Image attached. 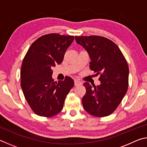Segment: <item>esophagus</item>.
I'll return each mask as SVG.
<instances>
[{
    "instance_id": "1",
    "label": "esophagus",
    "mask_w": 147,
    "mask_h": 147,
    "mask_svg": "<svg viewBox=\"0 0 147 147\" xmlns=\"http://www.w3.org/2000/svg\"><path fill=\"white\" fill-rule=\"evenodd\" d=\"M74 85L76 86L82 85V82L80 80H74Z\"/></svg>"
}]
</instances>
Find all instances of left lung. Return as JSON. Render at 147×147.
Masks as SVG:
<instances>
[{"mask_svg": "<svg viewBox=\"0 0 147 147\" xmlns=\"http://www.w3.org/2000/svg\"><path fill=\"white\" fill-rule=\"evenodd\" d=\"M76 43L85 49L90 57L89 67L100 75L99 86L85 82L86 93L82 98L85 110L102 117L111 115L127 92L129 69L125 58L115 43L98 36H75Z\"/></svg>", "mask_w": 147, "mask_h": 147, "instance_id": "left-lung-1", "label": "left lung"}]
</instances>
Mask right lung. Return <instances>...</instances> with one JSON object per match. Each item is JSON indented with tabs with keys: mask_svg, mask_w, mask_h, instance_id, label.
Masks as SVG:
<instances>
[{
	"mask_svg": "<svg viewBox=\"0 0 147 147\" xmlns=\"http://www.w3.org/2000/svg\"><path fill=\"white\" fill-rule=\"evenodd\" d=\"M73 36L49 34L31 45L22 63L21 86L27 102L36 115L50 117L63 109L65 99L74 87L71 77L54 82L53 67L61 64L74 40Z\"/></svg>",
	"mask_w": 147,
	"mask_h": 147,
	"instance_id": "add662e5",
	"label": "right lung"
}]
</instances>
